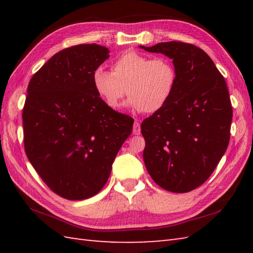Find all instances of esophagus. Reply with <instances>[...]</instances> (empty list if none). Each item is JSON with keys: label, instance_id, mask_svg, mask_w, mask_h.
Wrapping results in <instances>:
<instances>
[{"label": "esophagus", "instance_id": "esophagus-1", "mask_svg": "<svg viewBox=\"0 0 253 253\" xmlns=\"http://www.w3.org/2000/svg\"><path fill=\"white\" fill-rule=\"evenodd\" d=\"M140 124H139L138 122H135L133 123V128H132V133L133 135H140Z\"/></svg>", "mask_w": 253, "mask_h": 253}]
</instances>
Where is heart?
<instances>
[{
	"mask_svg": "<svg viewBox=\"0 0 253 253\" xmlns=\"http://www.w3.org/2000/svg\"><path fill=\"white\" fill-rule=\"evenodd\" d=\"M176 83V67L169 58H151L133 51L118 57L112 64L111 72L98 67L92 74L93 88L107 107L120 109L128 93V106L147 114L165 107L174 93Z\"/></svg>",
	"mask_w": 253,
	"mask_h": 253,
	"instance_id": "b5f03b06",
	"label": "heart"
}]
</instances>
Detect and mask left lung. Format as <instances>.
Here are the masks:
<instances>
[{
    "label": "left lung",
    "mask_w": 253,
    "mask_h": 253,
    "mask_svg": "<svg viewBox=\"0 0 253 253\" xmlns=\"http://www.w3.org/2000/svg\"><path fill=\"white\" fill-rule=\"evenodd\" d=\"M139 47L169 57L177 72L169 103L141 124L144 165L163 189L191 191L209 178L228 147L233 109L226 83L196 45L169 41Z\"/></svg>",
    "instance_id": "8db88e82"
}]
</instances>
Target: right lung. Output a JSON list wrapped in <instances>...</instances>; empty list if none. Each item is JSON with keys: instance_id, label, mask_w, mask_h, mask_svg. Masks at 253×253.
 Wrapping results in <instances>:
<instances>
[{"instance_id": "1", "label": "right lung", "mask_w": 253, "mask_h": 253, "mask_svg": "<svg viewBox=\"0 0 253 253\" xmlns=\"http://www.w3.org/2000/svg\"><path fill=\"white\" fill-rule=\"evenodd\" d=\"M109 53L95 43L64 49L27 89V158L50 189L67 200L88 199L103 188L132 131V118L107 107L93 88L92 74Z\"/></svg>"}]
</instances>
